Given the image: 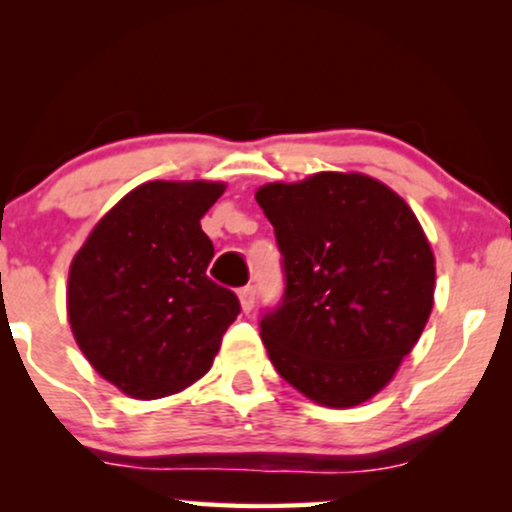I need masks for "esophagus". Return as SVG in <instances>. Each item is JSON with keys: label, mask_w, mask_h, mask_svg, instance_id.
<instances>
[{"label": "esophagus", "mask_w": 512, "mask_h": 512, "mask_svg": "<svg viewBox=\"0 0 512 512\" xmlns=\"http://www.w3.org/2000/svg\"><path fill=\"white\" fill-rule=\"evenodd\" d=\"M238 298L240 305H243V313H250V310L255 308V286H243V289L238 291Z\"/></svg>", "instance_id": "1"}]
</instances>
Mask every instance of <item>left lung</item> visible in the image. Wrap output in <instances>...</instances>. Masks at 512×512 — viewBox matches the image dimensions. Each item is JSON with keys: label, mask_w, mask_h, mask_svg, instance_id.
I'll return each mask as SVG.
<instances>
[{"label": "left lung", "mask_w": 512, "mask_h": 512, "mask_svg": "<svg viewBox=\"0 0 512 512\" xmlns=\"http://www.w3.org/2000/svg\"><path fill=\"white\" fill-rule=\"evenodd\" d=\"M255 199L284 257V298L260 320L276 373L322 407L378 395L433 308L436 260L414 211L361 173L269 182Z\"/></svg>", "instance_id": "1"}]
</instances>
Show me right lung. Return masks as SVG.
<instances>
[{
	"mask_svg": "<svg viewBox=\"0 0 512 512\" xmlns=\"http://www.w3.org/2000/svg\"><path fill=\"white\" fill-rule=\"evenodd\" d=\"M223 182L151 180L115 204L69 267L74 339L108 383L134 399L175 395L214 363L238 296L214 284L199 221Z\"/></svg>",
	"mask_w": 512,
	"mask_h": 512,
	"instance_id": "right-lung-1",
	"label": "right lung"
}]
</instances>
